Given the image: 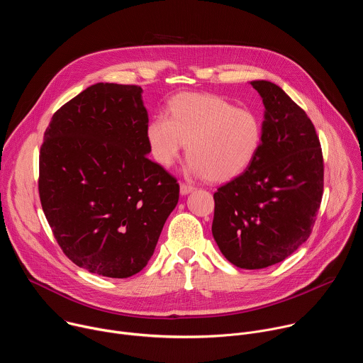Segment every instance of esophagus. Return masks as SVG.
Wrapping results in <instances>:
<instances>
[{
    "instance_id": "1",
    "label": "esophagus",
    "mask_w": 363,
    "mask_h": 363,
    "mask_svg": "<svg viewBox=\"0 0 363 363\" xmlns=\"http://www.w3.org/2000/svg\"><path fill=\"white\" fill-rule=\"evenodd\" d=\"M179 189H181V194H182V195H186V194L192 192V191L195 189V186H194V185H188V184H184V182H181V185H179Z\"/></svg>"
}]
</instances>
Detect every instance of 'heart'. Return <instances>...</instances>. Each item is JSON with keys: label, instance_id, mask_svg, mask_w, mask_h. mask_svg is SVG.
<instances>
[{"label": "heart", "instance_id": "heart-1", "mask_svg": "<svg viewBox=\"0 0 363 363\" xmlns=\"http://www.w3.org/2000/svg\"><path fill=\"white\" fill-rule=\"evenodd\" d=\"M146 126L152 158L169 168L188 143V171L213 182L242 174L260 149L262 122L248 109L208 93H181Z\"/></svg>", "mask_w": 363, "mask_h": 363}]
</instances>
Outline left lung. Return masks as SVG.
Returning a JSON list of instances; mask_svg holds the SVG:
<instances>
[{
    "mask_svg": "<svg viewBox=\"0 0 363 363\" xmlns=\"http://www.w3.org/2000/svg\"><path fill=\"white\" fill-rule=\"evenodd\" d=\"M251 86L264 103L254 161L214 194L213 235L230 263L255 270L291 255L313 230L323 195V155L306 112L272 82Z\"/></svg>",
    "mask_w": 363,
    "mask_h": 363,
    "instance_id": "8db88e82",
    "label": "left lung"
}]
</instances>
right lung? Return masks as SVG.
<instances>
[{"label":"right lung","mask_w":363,"mask_h":363,"mask_svg":"<svg viewBox=\"0 0 363 363\" xmlns=\"http://www.w3.org/2000/svg\"><path fill=\"white\" fill-rule=\"evenodd\" d=\"M147 122L140 86L96 83L44 132L43 211L63 252L90 273H139L178 203L177 179L146 157Z\"/></svg>","instance_id":"add662e5"}]
</instances>
